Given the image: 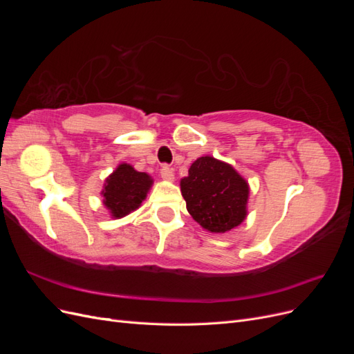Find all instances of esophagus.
I'll return each mask as SVG.
<instances>
[{"label": "esophagus", "mask_w": 354, "mask_h": 354, "mask_svg": "<svg viewBox=\"0 0 354 354\" xmlns=\"http://www.w3.org/2000/svg\"><path fill=\"white\" fill-rule=\"evenodd\" d=\"M160 177H162L164 180L173 181L174 180V171H173V168H169L168 165L160 167Z\"/></svg>", "instance_id": "34e87169"}]
</instances>
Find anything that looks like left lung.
<instances>
[{
    "label": "left lung",
    "instance_id": "left-lung-1",
    "mask_svg": "<svg viewBox=\"0 0 354 354\" xmlns=\"http://www.w3.org/2000/svg\"><path fill=\"white\" fill-rule=\"evenodd\" d=\"M180 187L190 216L212 233L229 232L246 217L248 183L221 160L211 156L196 159Z\"/></svg>",
    "mask_w": 354,
    "mask_h": 354
}]
</instances>
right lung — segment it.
I'll use <instances>...</instances> for the list:
<instances>
[{"label": "right lung", "mask_w": 354, "mask_h": 354, "mask_svg": "<svg viewBox=\"0 0 354 354\" xmlns=\"http://www.w3.org/2000/svg\"><path fill=\"white\" fill-rule=\"evenodd\" d=\"M151 185L152 178L147 174L138 173L128 164H121L106 180L102 192L103 203L115 218H121L140 207Z\"/></svg>", "instance_id": "right-lung-1"}]
</instances>
